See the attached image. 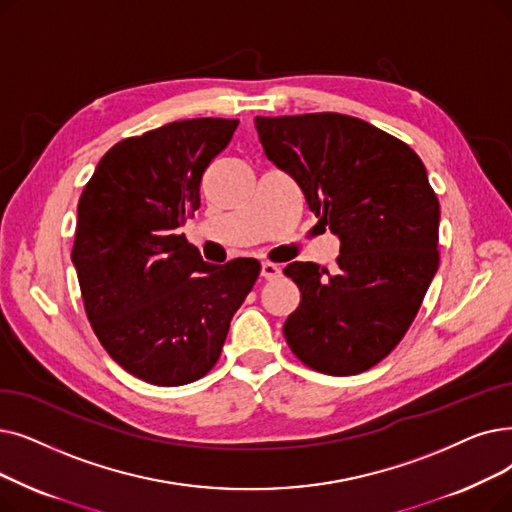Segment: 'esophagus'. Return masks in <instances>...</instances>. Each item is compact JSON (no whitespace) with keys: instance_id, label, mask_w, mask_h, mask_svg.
Listing matches in <instances>:
<instances>
[{"instance_id":"esophagus-1","label":"esophagus","mask_w":512,"mask_h":512,"mask_svg":"<svg viewBox=\"0 0 512 512\" xmlns=\"http://www.w3.org/2000/svg\"><path fill=\"white\" fill-rule=\"evenodd\" d=\"M282 274V270L278 268L276 263H272V261H263L261 263V276L265 278V280H274V278H278Z\"/></svg>"}]
</instances>
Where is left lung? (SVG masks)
I'll return each mask as SVG.
<instances>
[{
  "label": "left lung",
  "mask_w": 512,
  "mask_h": 512,
  "mask_svg": "<svg viewBox=\"0 0 512 512\" xmlns=\"http://www.w3.org/2000/svg\"><path fill=\"white\" fill-rule=\"evenodd\" d=\"M259 142L341 240L337 268L293 261L301 303L284 322L297 358L332 376L360 374L393 351L439 268V201L418 154L339 113L255 117Z\"/></svg>",
  "instance_id": "1"
}]
</instances>
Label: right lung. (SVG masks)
<instances>
[{
	"label": "right lung",
	"instance_id": "1",
	"mask_svg": "<svg viewBox=\"0 0 512 512\" xmlns=\"http://www.w3.org/2000/svg\"><path fill=\"white\" fill-rule=\"evenodd\" d=\"M236 127L203 117L125 138L79 198L71 259L87 320L110 358L150 385L205 376L259 276L257 259L213 265L180 234Z\"/></svg>",
	"mask_w": 512,
	"mask_h": 512
}]
</instances>
